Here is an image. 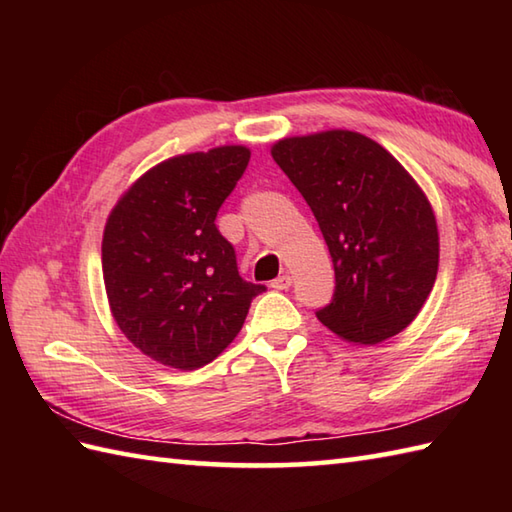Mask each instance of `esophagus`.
I'll return each mask as SVG.
<instances>
[{
	"instance_id": "1",
	"label": "esophagus",
	"mask_w": 512,
	"mask_h": 512,
	"mask_svg": "<svg viewBox=\"0 0 512 512\" xmlns=\"http://www.w3.org/2000/svg\"><path fill=\"white\" fill-rule=\"evenodd\" d=\"M292 286V277L290 275H279L277 279L270 281V288L275 290H288Z\"/></svg>"
}]
</instances>
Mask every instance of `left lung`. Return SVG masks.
<instances>
[{
  "label": "left lung",
  "instance_id": "8db88e82",
  "mask_svg": "<svg viewBox=\"0 0 512 512\" xmlns=\"http://www.w3.org/2000/svg\"><path fill=\"white\" fill-rule=\"evenodd\" d=\"M308 202L334 264V297L317 319L341 339L376 345L418 317L438 275V224L427 195L363 134L284 138L270 149Z\"/></svg>",
  "mask_w": 512,
  "mask_h": 512
}]
</instances>
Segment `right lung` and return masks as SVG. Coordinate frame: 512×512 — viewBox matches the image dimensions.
Instances as JSON below:
<instances>
[{
    "label": "right lung",
    "instance_id": "right-lung-1",
    "mask_svg": "<svg viewBox=\"0 0 512 512\" xmlns=\"http://www.w3.org/2000/svg\"><path fill=\"white\" fill-rule=\"evenodd\" d=\"M250 151L224 145L160 162L107 217L103 279L118 328L140 352L176 369L220 356L266 286L239 277L215 217Z\"/></svg>",
    "mask_w": 512,
    "mask_h": 512
}]
</instances>
